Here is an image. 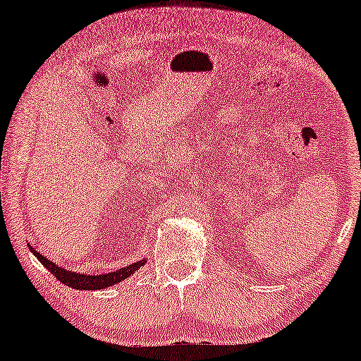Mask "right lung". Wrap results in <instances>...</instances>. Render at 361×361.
Wrapping results in <instances>:
<instances>
[{
    "mask_svg": "<svg viewBox=\"0 0 361 361\" xmlns=\"http://www.w3.org/2000/svg\"><path fill=\"white\" fill-rule=\"evenodd\" d=\"M30 250L33 252V255L37 257L40 262L45 266L49 271L54 274L56 279H59L62 284L68 286V288L79 289V290H97V289H106L109 286L119 284L124 279H128L129 276H133L134 272L137 271L142 264H146V259L137 260V262L129 264L123 269H117V271L107 272V274H99V276H87V274H79V272H72L67 271V269H62L60 266H56L55 262H51L50 259L43 257L38 250H35L32 245H28Z\"/></svg>",
    "mask_w": 361,
    "mask_h": 361,
    "instance_id": "right-lung-1",
    "label": "right lung"
}]
</instances>
